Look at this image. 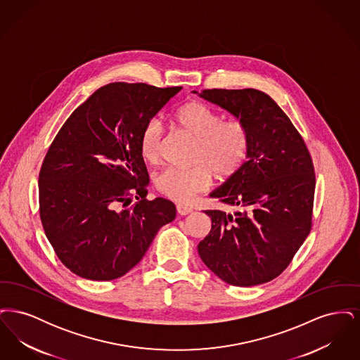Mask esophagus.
<instances>
[{
	"label": "esophagus",
	"instance_id": "obj_1",
	"mask_svg": "<svg viewBox=\"0 0 360 360\" xmlns=\"http://www.w3.org/2000/svg\"><path fill=\"white\" fill-rule=\"evenodd\" d=\"M191 212H193V209L190 206L182 205V204L176 205V213L181 216H188Z\"/></svg>",
	"mask_w": 360,
	"mask_h": 360
}]
</instances>
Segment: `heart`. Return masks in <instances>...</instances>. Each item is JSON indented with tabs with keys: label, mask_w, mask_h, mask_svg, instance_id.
<instances>
[{
	"label": "heart",
	"mask_w": 360,
	"mask_h": 360,
	"mask_svg": "<svg viewBox=\"0 0 360 360\" xmlns=\"http://www.w3.org/2000/svg\"><path fill=\"white\" fill-rule=\"evenodd\" d=\"M174 122L194 140L191 169H166L155 178V188L178 202H188L205 191L214 175L226 181L244 166L251 150V132L241 119L223 120V116L201 101L184 103L174 115ZM165 139L163 125L147 121L140 132V154L155 163L160 156Z\"/></svg>",
	"instance_id": "obj_1"
}]
</instances>
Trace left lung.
I'll use <instances>...</instances> for the list:
<instances>
[{
	"mask_svg": "<svg viewBox=\"0 0 360 360\" xmlns=\"http://www.w3.org/2000/svg\"><path fill=\"white\" fill-rule=\"evenodd\" d=\"M200 97L245 121L251 150L241 170L210 194L235 212L205 210L212 229L200 241L198 254L229 285L266 283L289 266L311 229V156L269 94L257 89H206Z\"/></svg>",
	"mask_w": 360,
	"mask_h": 360,
	"instance_id": "8db88e82",
	"label": "left lung"
}]
</instances>
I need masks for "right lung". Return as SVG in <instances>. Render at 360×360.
<instances>
[{
    "label": "right lung",
    "mask_w": 360,
    "mask_h": 360,
    "mask_svg": "<svg viewBox=\"0 0 360 360\" xmlns=\"http://www.w3.org/2000/svg\"><path fill=\"white\" fill-rule=\"evenodd\" d=\"M181 89L103 86L53 139L39 172V213L56 257L71 273L91 281L120 278L175 219L172 201L146 198L148 172L139 137Z\"/></svg>",
    "instance_id": "right-lung-1"
}]
</instances>
